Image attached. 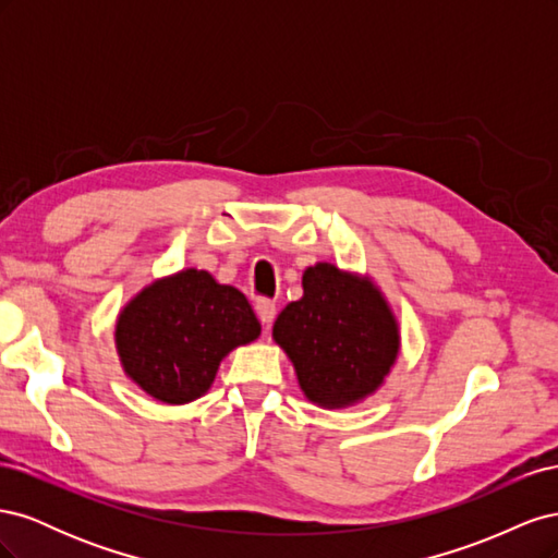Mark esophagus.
<instances>
[{
  "label": "esophagus",
  "instance_id": "1",
  "mask_svg": "<svg viewBox=\"0 0 558 558\" xmlns=\"http://www.w3.org/2000/svg\"><path fill=\"white\" fill-rule=\"evenodd\" d=\"M256 314L263 320V326L269 328V326H272L275 316H277V305H275L272 300H258L256 302Z\"/></svg>",
  "mask_w": 558,
  "mask_h": 558
}]
</instances>
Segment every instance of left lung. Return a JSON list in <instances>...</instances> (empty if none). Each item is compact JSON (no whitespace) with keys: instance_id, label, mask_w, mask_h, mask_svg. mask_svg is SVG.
Listing matches in <instances>:
<instances>
[{"instance_id":"left-lung-1","label":"left lung","mask_w":558,"mask_h":558,"mask_svg":"<svg viewBox=\"0 0 558 558\" xmlns=\"http://www.w3.org/2000/svg\"><path fill=\"white\" fill-rule=\"evenodd\" d=\"M272 340L293 363L310 402L344 410L375 396L391 375L400 326L367 275L316 263L302 272V298L277 316Z\"/></svg>"}]
</instances>
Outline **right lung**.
<instances>
[{
  "instance_id": "right-lung-1",
  "label": "right lung",
  "mask_w": 558,
  "mask_h": 558,
  "mask_svg": "<svg viewBox=\"0 0 558 558\" xmlns=\"http://www.w3.org/2000/svg\"><path fill=\"white\" fill-rule=\"evenodd\" d=\"M260 324L242 291L185 267L146 283L116 318L123 373L165 404L205 396L232 349L256 342Z\"/></svg>"
}]
</instances>
